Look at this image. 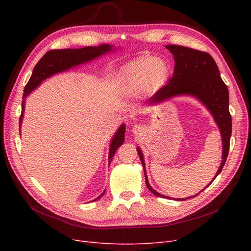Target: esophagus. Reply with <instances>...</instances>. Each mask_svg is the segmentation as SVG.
Returning a JSON list of instances; mask_svg holds the SVG:
<instances>
[{"label":"esophagus","instance_id":"1","mask_svg":"<svg viewBox=\"0 0 251 251\" xmlns=\"http://www.w3.org/2000/svg\"><path fill=\"white\" fill-rule=\"evenodd\" d=\"M132 131L134 133H138V132H141L142 131V127L140 125H134L133 128H132Z\"/></svg>","mask_w":251,"mask_h":251}]
</instances>
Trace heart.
<instances>
[{
  "mask_svg": "<svg viewBox=\"0 0 251 251\" xmlns=\"http://www.w3.org/2000/svg\"><path fill=\"white\" fill-rule=\"evenodd\" d=\"M168 64L153 56H141L129 62L120 75L121 90L124 94H134L144 85L152 87L168 74Z\"/></svg>",
  "mask_w": 251,
  "mask_h": 251,
  "instance_id": "heart-1",
  "label": "heart"
}]
</instances>
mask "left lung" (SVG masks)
Returning a JSON list of instances; mask_svg holds the SVG:
<instances>
[{
	"mask_svg": "<svg viewBox=\"0 0 251 251\" xmlns=\"http://www.w3.org/2000/svg\"><path fill=\"white\" fill-rule=\"evenodd\" d=\"M166 48L174 56L175 67L173 76L169 79L167 85H164L154 92V95L149 100V104H156L172 98L188 96L199 100L212 114L216 124L220 129L223 147L222 163L216 176L212 180L213 182L221 173L224 165H225L230 148L232 119L229 112L228 87L222 80L215 60L207 52L176 45H168ZM136 150L143 166L147 186L151 193L159 197H164V199L167 197V199L175 201L189 200L200 194L197 193L196 195L187 197V199H172V197L163 195L155 191L149 183L143 153L139 148H136Z\"/></svg>",
	"mask_w": 251,
	"mask_h": 251,
	"instance_id": "left-lung-1",
	"label": "left lung"
}]
</instances>
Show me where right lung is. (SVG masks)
I'll use <instances>...</instances> for the list:
<instances>
[{
	"label": "right lung",
	"mask_w": 251,
	"mask_h": 251,
	"mask_svg": "<svg viewBox=\"0 0 251 251\" xmlns=\"http://www.w3.org/2000/svg\"><path fill=\"white\" fill-rule=\"evenodd\" d=\"M112 50H115L114 46L111 45H100L99 47H84L81 49H64V50H51L46 52L45 56L38 61L33 68L31 77L29 81L24 87L22 104H21V116L19 119V129L21 130V124L24 116L25 110V100L26 97L30 95L38 85H41L46 79L50 78L52 75L68 71L71 68L77 67L79 65L85 64L95 59L100 58V56L107 54ZM21 132V131H20ZM125 137V124H122L118 128L113 138L111 139L110 150H109V165L111 164L116 151L119 147H121L124 143ZM105 193V190L98 196L94 201L100 200V197Z\"/></svg>",
	"instance_id": "add662e5"
}]
</instances>
